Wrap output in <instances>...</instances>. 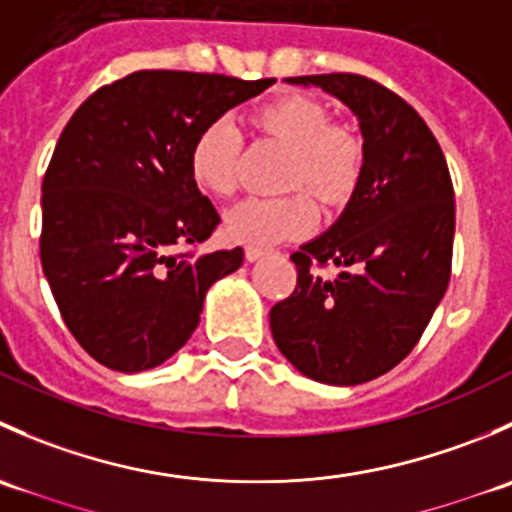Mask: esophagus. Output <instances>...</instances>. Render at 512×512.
Instances as JSON below:
<instances>
[{"mask_svg": "<svg viewBox=\"0 0 512 512\" xmlns=\"http://www.w3.org/2000/svg\"><path fill=\"white\" fill-rule=\"evenodd\" d=\"M265 255H267L265 247H257V245H247L245 247L247 262H257V260H262V257H265Z\"/></svg>", "mask_w": 512, "mask_h": 512, "instance_id": "1", "label": "esophagus"}]
</instances>
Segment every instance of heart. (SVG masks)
I'll list each match as a JSON object with an SVG mask.
<instances>
[{"label": "heart", "instance_id": "1", "mask_svg": "<svg viewBox=\"0 0 512 512\" xmlns=\"http://www.w3.org/2000/svg\"><path fill=\"white\" fill-rule=\"evenodd\" d=\"M257 126L292 148L287 188L312 190L339 205L352 198L364 168V146L349 128L332 123L327 108L307 96H285L262 106ZM242 136L230 116L205 123L190 146V175L200 190L227 198L237 188ZM317 225V208L302 190L282 198H247L225 215V232L235 242L277 245L307 235Z\"/></svg>", "mask_w": 512, "mask_h": 512}]
</instances>
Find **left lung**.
<instances>
[{"mask_svg": "<svg viewBox=\"0 0 512 512\" xmlns=\"http://www.w3.org/2000/svg\"><path fill=\"white\" fill-rule=\"evenodd\" d=\"M319 86L359 121L364 168L329 230L294 252L297 287L270 309L277 349L319 384L354 386L416 347L451 280L456 205L431 128L394 91L356 74L285 79ZM309 264H337L322 281Z\"/></svg>", "mask_w": 512, "mask_h": 512, "instance_id": "8db88e82", "label": "left lung"}]
</instances>
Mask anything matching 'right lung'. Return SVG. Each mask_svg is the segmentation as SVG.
<instances>
[{"mask_svg": "<svg viewBox=\"0 0 512 512\" xmlns=\"http://www.w3.org/2000/svg\"><path fill=\"white\" fill-rule=\"evenodd\" d=\"M272 84L136 71L66 123L41 185V267L66 327L98 364L156 369L195 332L208 289L240 270L242 247L178 252L220 223L188 156L205 123Z\"/></svg>", "mask_w": 512, "mask_h": 512, "instance_id": "add662e5", "label": "right lung"}]
</instances>
